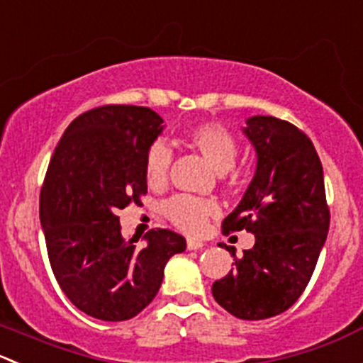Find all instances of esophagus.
<instances>
[{
    "label": "esophagus",
    "instance_id": "obj_1",
    "mask_svg": "<svg viewBox=\"0 0 363 363\" xmlns=\"http://www.w3.org/2000/svg\"><path fill=\"white\" fill-rule=\"evenodd\" d=\"M186 246H188V250H202L203 248V242L202 241H196V239H188Z\"/></svg>",
    "mask_w": 363,
    "mask_h": 363
}]
</instances>
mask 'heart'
I'll return each instance as SVG.
<instances>
[{
    "label": "heart",
    "mask_w": 363,
    "mask_h": 363,
    "mask_svg": "<svg viewBox=\"0 0 363 363\" xmlns=\"http://www.w3.org/2000/svg\"><path fill=\"white\" fill-rule=\"evenodd\" d=\"M186 140L199 150L203 160L216 172L232 170L238 157V143L234 136L220 124H199L186 133ZM172 150L164 142H156L145 157V179L152 188H163L168 181ZM163 214L181 230L196 234L207 220L218 214V206L211 200L195 199L189 195H175L163 203Z\"/></svg>",
    "instance_id": "b5f03b06"
}]
</instances>
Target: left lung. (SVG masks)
I'll use <instances>...</instances> for the list:
<instances>
[{
	"instance_id": "8db88e82",
	"label": "left lung",
	"mask_w": 363,
	"mask_h": 363,
	"mask_svg": "<svg viewBox=\"0 0 363 363\" xmlns=\"http://www.w3.org/2000/svg\"><path fill=\"white\" fill-rule=\"evenodd\" d=\"M242 135L257 156L241 202L223 220L225 232L255 235L253 248L213 284L218 305L246 321L267 319L296 303L307 287L330 227L323 164L296 125L267 115L246 118Z\"/></svg>"
}]
</instances>
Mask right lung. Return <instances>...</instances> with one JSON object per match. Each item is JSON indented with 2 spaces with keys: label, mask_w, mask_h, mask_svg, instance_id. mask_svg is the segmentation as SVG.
<instances>
[{
  "label": "right lung",
  "mask_w": 363,
  "mask_h": 363,
  "mask_svg": "<svg viewBox=\"0 0 363 363\" xmlns=\"http://www.w3.org/2000/svg\"><path fill=\"white\" fill-rule=\"evenodd\" d=\"M145 106H101L70 122L40 191V225L56 282L81 312L103 321L135 318L156 298L164 266L186 250L167 228L138 239L121 232L117 211L147 193L145 157L163 133Z\"/></svg>",
  "instance_id": "add662e5"
}]
</instances>
